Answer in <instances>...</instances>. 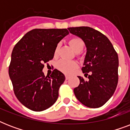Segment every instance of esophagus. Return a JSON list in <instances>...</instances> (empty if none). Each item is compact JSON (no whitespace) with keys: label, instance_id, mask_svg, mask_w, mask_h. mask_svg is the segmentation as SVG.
<instances>
[{"label":"esophagus","instance_id":"esophagus-1","mask_svg":"<svg viewBox=\"0 0 130 130\" xmlns=\"http://www.w3.org/2000/svg\"><path fill=\"white\" fill-rule=\"evenodd\" d=\"M69 79V76H68V75H65V79L66 80H67V79Z\"/></svg>","mask_w":130,"mask_h":130}]
</instances>
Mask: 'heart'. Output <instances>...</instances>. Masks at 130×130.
Here are the masks:
<instances>
[{
    "label": "heart",
    "mask_w": 130,
    "mask_h": 130,
    "mask_svg": "<svg viewBox=\"0 0 130 130\" xmlns=\"http://www.w3.org/2000/svg\"><path fill=\"white\" fill-rule=\"evenodd\" d=\"M68 43L71 48L77 53V57H80L79 52L83 50L84 47L85 46L84 42L79 37L71 38L68 40ZM59 49V45L58 44L55 47L54 51V57H57L58 55ZM57 69L61 72L65 74H70L73 72L75 69L77 68V64L76 62L72 61H66V60H61L57 63Z\"/></svg>",
    "instance_id": "b5f03b06"
}]
</instances>
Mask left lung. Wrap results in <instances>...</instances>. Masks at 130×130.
Listing matches in <instances>:
<instances>
[{
    "label": "left lung",
    "instance_id": "8db88e82",
    "mask_svg": "<svg viewBox=\"0 0 130 130\" xmlns=\"http://www.w3.org/2000/svg\"><path fill=\"white\" fill-rule=\"evenodd\" d=\"M68 29L81 38L87 48L82 70L88 79L85 81L78 76L80 83L73 90L75 96L86 107H102L113 96L118 83L117 52L106 36L92 27H69Z\"/></svg>",
    "mask_w": 130,
    "mask_h": 130
}]
</instances>
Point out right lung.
I'll return each mask as SVG.
<instances>
[{"instance_id": "right-lung-1", "label": "right lung", "mask_w": 130, "mask_h": 130, "mask_svg": "<svg viewBox=\"0 0 130 130\" xmlns=\"http://www.w3.org/2000/svg\"><path fill=\"white\" fill-rule=\"evenodd\" d=\"M68 34L67 29H32L13 48L9 77L17 99L31 111L46 110L58 99L65 75L54 69L46 77L42 69L53 59L57 44Z\"/></svg>"}]
</instances>
